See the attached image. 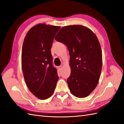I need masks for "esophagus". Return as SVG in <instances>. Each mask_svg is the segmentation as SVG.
I'll return each mask as SVG.
<instances>
[{
    "label": "esophagus",
    "mask_w": 124,
    "mask_h": 124,
    "mask_svg": "<svg viewBox=\"0 0 124 124\" xmlns=\"http://www.w3.org/2000/svg\"><path fill=\"white\" fill-rule=\"evenodd\" d=\"M62 66H58V69H59V70H61V69H62Z\"/></svg>",
    "instance_id": "obj_1"
}]
</instances>
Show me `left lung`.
Listing matches in <instances>:
<instances>
[{
    "label": "left lung",
    "instance_id": "1",
    "mask_svg": "<svg viewBox=\"0 0 124 124\" xmlns=\"http://www.w3.org/2000/svg\"><path fill=\"white\" fill-rule=\"evenodd\" d=\"M67 45L70 55L68 87L78 98L88 96L97 86L102 67V52L98 39L91 30L82 25L61 28L55 37Z\"/></svg>",
    "mask_w": 124,
    "mask_h": 124
}]
</instances>
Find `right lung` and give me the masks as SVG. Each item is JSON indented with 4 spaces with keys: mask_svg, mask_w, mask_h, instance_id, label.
Returning a JSON list of instances; mask_svg holds the SVG:
<instances>
[{
    "mask_svg": "<svg viewBox=\"0 0 124 124\" xmlns=\"http://www.w3.org/2000/svg\"><path fill=\"white\" fill-rule=\"evenodd\" d=\"M60 26L39 23L26 34L22 47V65L26 85L39 99L49 98L59 77L51 54L54 37Z\"/></svg>",
    "mask_w": 124,
    "mask_h": 124,
    "instance_id": "right-lung-1",
    "label": "right lung"
}]
</instances>
